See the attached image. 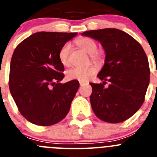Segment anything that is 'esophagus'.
<instances>
[{
	"instance_id": "obj_1",
	"label": "esophagus",
	"mask_w": 157,
	"mask_h": 157,
	"mask_svg": "<svg viewBox=\"0 0 157 157\" xmlns=\"http://www.w3.org/2000/svg\"><path fill=\"white\" fill-rule=\"evenodd\" d=\"M79 84H80V86H82L85 85L86 82H79Z\"/></svg>"
}]
</instances>
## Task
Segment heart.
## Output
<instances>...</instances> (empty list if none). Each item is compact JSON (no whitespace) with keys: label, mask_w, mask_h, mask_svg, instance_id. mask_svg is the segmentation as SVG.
<instances>
[{"label":"heart","mask_w":157,"mask_h":157,"mask_svg":"<svg viewBox=\"0 0 157 157\" xmlns=\"http://www.w3.org/2000/svg\"><path fill=\"white\" fill-rule=\"evenodd\" d=\"M76 44L83 51L90 55L91 60L94 63H100L103 58V53L98 49V45L94 40L90 37H80L76 40ZM71 50V45L69 43H66L62 46L59 52V61L63 66H68L69 53ZM97 71V69L94 67H87L85 68L81 67H73L69 69L66 73L67 78L69 80H78L79 82H86L92 75H94Z\"/></svg>","instance_id":"b5f03b06"}]
</instances>
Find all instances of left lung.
<instances>
[{"label":"left lung","instance_id":"obj_1","mask_svg":"<svg viewBox=\"0 0 157 157\" xmlns=\"http://www.w3.org/2000/svg\"><path fill=\"white\" fill-rule=\"evenodd\" d=\"M82 36L100 41L105 52V64L98 77L103 83H90V104L100 120L118 123L128 120L141 108L149 84V61L138 41L115 28L89 30ZM109 85L105 87L106 81Z\"/></svg>","mask_w":157,"mask_h":157}]
</instances>
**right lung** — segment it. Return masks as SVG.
<instances>
[{"mask_svg":"<svg viewBox=\"0 0 157 157\" xmlns=\"http://www.w3.org/2000/svg\"><path fill=\"white\" fill-rule=\"evenodd\" d=\"M77 33L37 32L12 54L9 90L19 112L30 123L51 126L64 119L77 93L76 80L60 83L64 67L59 52Z\"/></svg>","mask_w":157,"mask_h":157,"instance_id":"add662e5","label":"right lung"}]
</instances>
